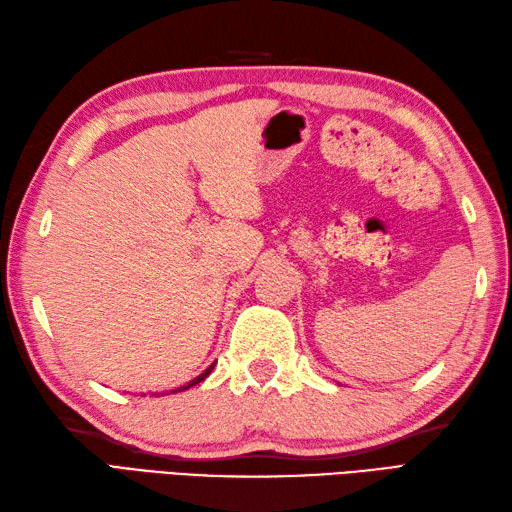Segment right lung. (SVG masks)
<instances>
[{"mask_svg":"<svg viewBox=\"0 0 512 512\" xmlns=\"http://www.w3.org/2000/svg\"><path fill=\"white\" fill-rule=\"evenodd\" d=\"M213 366H216V362H213V364H211V366L207 368V371H202V373H200L198 377H194V379H192V382H189L187 386H181V388H176V390H172V392H183V390H187V388H192V386L200 384V382H202V379H205V377H207V375H209V373L213 371ZM172 392H170V395H172Z\"/></svg>","mask_w":512,"mask_h":512,"instance_id":"right-lung-1","label":"right lung"}]
</instances>
